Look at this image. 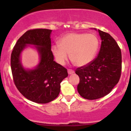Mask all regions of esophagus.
I'll use <instances>...</instances> for the list:
<instances>
[{"instance_id": "34e87169", "label": "esophagus", "mask_w": 131, "mask_h": 131, "mask_svg": "<svg viewBox=\"0 0 131 131\" xmlns=\"http://www.w3.org/2000/svg\"><path fill=\"white\" fill-rule=\"evenodd\" d=\"M68 73L69 75H71V74H73L74 73V71L72 69H68Z\"/></svg>"}]
</instances>
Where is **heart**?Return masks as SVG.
<instances>
[{
	"mask_svg": "<svg viewBox=\"0 0 131 131\" xmlns=\"http://www.w3.org/2000/svg\"><path fill=\"white\" fill-rule=\"evenodd\" d=\"M58 45H53L51 51L56 61L64 64L70 59L77 67H84L89 64L97 54L100 46L96 35L85 33H70L58 40Z\"/></svg>",
	"mask_w": 131,
	"mask_h": 131,
	"instance_id": "1",
	"label": "heart"
}]
</instances>
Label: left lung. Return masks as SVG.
Returning <instances> with one entry per match:
<instances>
[{
  "label": "left lung",
  "mask_w": 131,
  "mask_h": 131,
  "mask_svg": "<svg viewBox=\"0 0 131 131\" xmlns=\"http://www.w3.org/2000/svg\"><path fill=\"white\" fill-rule=\"evenodd\" d=\"M98 32L101 45L97 56L89 64L75 70L80 78L78 92L89 100H97L109 94L119 81L122 70L119 46L109 34L100 30Z\"/></svg>",
  "instance_id": "obj_1"
}]
</instances>
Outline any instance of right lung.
<instances>
[{
	"label": "right lung",
	"mask_w": 131,
	"mask_h": 131,
	"mask_svg": "<svg viewBox=\"0 0 131 131\" xmlns=\"http://www.w3.org/2000/svg\"><path fill=\"white\" fill-rule=\"evenodd\" d=\"M49 29L28 30L17 41L10 56V67L14 84L26 99L45 104L56 99L60 92V84L68 77L67 70L54 61L51 51V34ZM29 45L35 46L40 62L34 69L23 67L20 56Z\"/></svg>",
	"instance_id": "right-lung-1"
}]
</instances>
